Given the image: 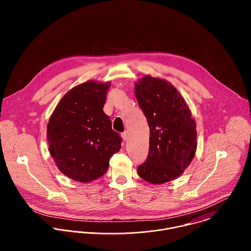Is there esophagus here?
Returning a JSON list of instances; mask_svg holds the SVG:
<instances>
[{
  "label": "esophagus",
  "mask_w": 251,
  "mask_h": 251,
  "mask_svg": "<svg viewBox=\"0 0 251 251\" xmlns=\"http://www.w3.org/2000/svg\"><path fill=\"white\" fill-rule=\"evenodd\" d=\"M122 137H123V139L126 141V140L127 139V132H126V131L123 132V133H122Z\"/></svg>",
  "instance_id": "obj_1"
}]
</instances>
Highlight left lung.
<instances>
[{"label": "left lung", "mask_w": 251, "mask_h": 251, "mask_svg": "<svg viewBox=\"0 0 251 251\" xmlns=\"http://www.w3.org/2000/svg\"><path fill=\"white\" fill-rule=\"evenodd\" d=\"M138 104L150 127L149 154L138 175L153 184L179 177L192 161L197 131L191 111L167 80L145 75L134 85Z\"/></svg>", "instance_id": "obj_1"}]
</instances>
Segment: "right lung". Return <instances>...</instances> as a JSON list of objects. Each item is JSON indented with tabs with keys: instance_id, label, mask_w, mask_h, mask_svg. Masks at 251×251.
<instances>
[{
	"instance_id": "obj_1",
	"label": "right lung",
	"mask_w": 251,
	"mask_h": 251,
	"mask_svg": "<svg viewBox=\"0 0 251 251\" xmlns=\"http://www.w3.org/2000/svg\"><path fill=\"white\" fill-rule=\"evenodd\" d=\"M110 82L87 81L70 90L47 125L49 151L59 170L80 182L103 176L122 138L103 112Z\"/></svg>"
}]
</instances>
